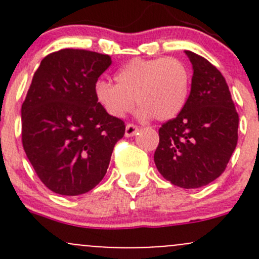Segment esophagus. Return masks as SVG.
I'll list each match as a JSON object with an SVG mask.
<instances>
[{
	"mask_svg": "<svg viewBox=\"0 0 259 259\" xmlns=\"http://www.w3.org/2000/svg\"><path fill=\"white\" fill-rule=\"evenodd\" d=\"M138 132V126L134 124H127L125 126V137L130 138V137H134L135 133Z\"/></svg>",
	"mask_w": 259,
	"mask_h": 259,
	"instance_id": "1",
	"label": "esophagus"
}]
</instances>
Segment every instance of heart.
<instances>
[{
	"mask_svg": "<svg viewBox=\"0 0 259 259\" xmlns=\"http://www.w3.org/2000/svg\"><path fill=\"white\" fill-rule=\"evenodd\" d=\"M115 82L100 80L94 86L98 104L115 119H122L132 111L134 99L142 119H173L189 93L187 66L174 57L132 60L115 74Z\"/></svg>",
	"mask_w": 259,
	"mask_h": 259,
	"instance_id": "heart-1",
	"label": "heart"
}]
</instances>
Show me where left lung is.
<instances>
[{
	"label": "left lung",
	"mask_w": 259,
	"mask_h": 259,
	"mask_svg": "<svg viewBox=\"0 0 259 259\" xmlns=\"http://www.w3.org/2000/svg\"><path fill=\"white\" fill-rule=\"evenodd\" d=\"M193 65L192 89L178 116L159 129L154 161L171 184L195 189L227 168L238 142V113L226 79L208 60L185 51Z\"/></svg>",
	"instance_id": "1"
}]
</instances>
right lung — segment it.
<instances>
[{"label":"right lung","instance_id":"1","mask_svg":"<svg viewBox=\"0 0 259 259\" xmlns=\"http://www.w3.org/2000/svg\"><path fill=\"white\" fill-rule=\"evenodd\" d=\"M109 55L64 49L41 61L21 108L22 145L41 182L54 193L80 195L105 177L125 124L94 95Z\"/></svg>","mask_w":259,"mask_h":259}]
</instances>
